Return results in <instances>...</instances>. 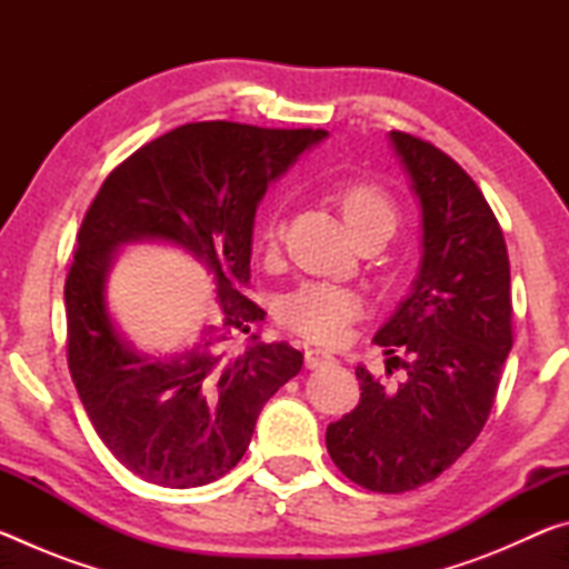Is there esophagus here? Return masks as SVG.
Returning a JSON list of instances; mask_svg holds the SVG:
<instances>
[{
  "mask_svg": "<svg viewBox=\"0 0 569 569\" xmlns=\"http://www.w3.org/2000/svg\"><path fill=\"white\" fill-rule=\"evenodd\" d=\"M333 363V356L329 351H321V349H308L306 351V366L308 369H323V366Z\"/></svg>",
  "mask_w": 569,
  "mask_h": 569,
  "instance_id": "1",
  "label": "esophagus"
}]
</instances>
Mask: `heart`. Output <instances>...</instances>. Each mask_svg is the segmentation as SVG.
Returning a JSON list of instances; mask_svg holds the SVG:
<instances>
[{
	"label": "heart",
	"mask_w": 569,
	"mask_h": 569,
	"mask_svg": "<svg viewBox=\"0 0 569 569\" xmlns=\"http://www.w3.org/2000/svg\"><path fill=\"white\" fill-rule=\"evenodd\" d=\"M331 200L339 208L346 228L359 240L366 236L387 240L399 226V206L391 192L381 182L353 178L339 182L331 190ZM286 233L281 213L268 216L263 223L266 250H278ZM363 313L361 296L351 288L333 286L326 281H308L288 293L278 306V319L288 329L306 336L316 343H339L343 341L349 326Z\"/></svg>",
	"instance_id": "obj_1"
}]
</instances>
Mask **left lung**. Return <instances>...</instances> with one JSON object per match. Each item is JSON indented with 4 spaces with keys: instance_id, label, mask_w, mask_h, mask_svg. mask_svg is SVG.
I'll return each instance as SVG.
<instances>
[{
    "instance_id": "1",
    "label": "left lung",
    "mask_w": 569,
    "mask_h": 569,
    "mask_svg": "<svg viewBox=\"0 0 569 569\" xmlns=\"http://www.w3.org/2000/svg\"><path fill=\"white\" fill-rule=\"evenodd\" d=\"M391 142L421 203L423 256L373 341L407 377L391 389L356 366L359 407L326 429L333 465L381 495L429 485L475 445L515 341L507 243L477 182L427 140L391 130Z\"/></svg>"
}]
</instances>
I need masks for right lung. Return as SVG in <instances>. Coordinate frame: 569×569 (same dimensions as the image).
Instances as JSON below:
<instances>
[{
  "label": "right lung",
  "instance_id": "right-lung-1",
  "mask_svg": "<svg viewBox=\"0 0 569 569\" xmlns=\"http://www.w3.org/2000/svg\"><path fill=\"white\" fill-rule=\"evenodd\" d=\"M321 138L326 130L188 122L124 158L92 198L64 281L67 363L94 431L132 475L172 489L228 475L263 403L301 371L293 346L238 341L263 319L243 296L258 200ZM142 237L190 249L219 286V321L166 360L134 355L103 303L113 248Z\"/></svg>",
  "mask_w": 569,
  "mask_h": 569
}]
</instances>
